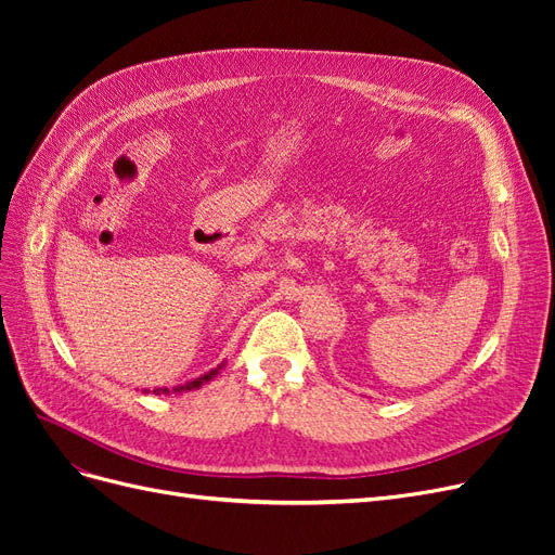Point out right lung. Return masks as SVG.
Listing matches in <instances>:
<instances>
[{
    "instance_id": "right-lung-1",
    "label": "right lung",
    "mask_w": 555,
    "mask_h": 555,
    "mask_svg": "<svg viewBox=\"0 0 555 555\" xmlns=\"http://www.w3.org/2000/svg\"><path fill=\"white\" fill-rule=\"evenodd\" d=\"M217 371H220V367H215V371H210V373H206L204 377H196V379H192V382H188V384H182V386H176V393H180V391H192V389H198L201 384H206V382H210L215 375H217ZM147 393V391H145ZM153 393H169V389H155Z\"/></svg>"
}]
</instances>
